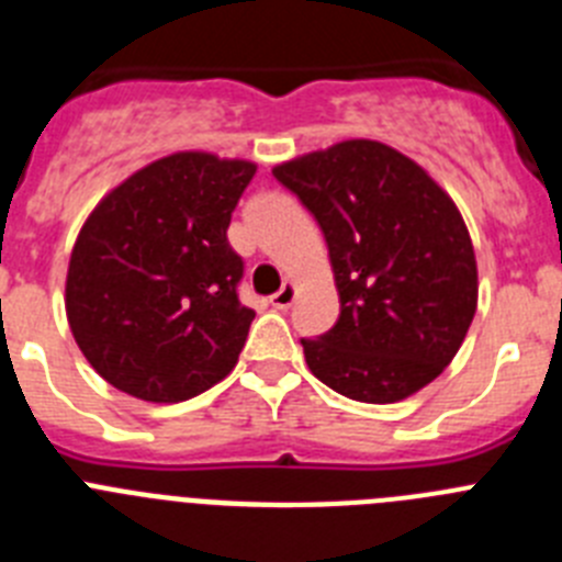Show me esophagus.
I'll list each match as a JSON object with an SVG mask.
<instances>
[{
	"instance_id": "esophagus-1",
	"label": "esophagus",
	"mask_w": 562,
	"mask_h": 562,
	"mask_svg": "<svg viewBox=\"0 0 562 562\" xmlns=\"http://www.w3.org/2000/svg\"><path fill=\"white\" fill-rule=\"evenodd\" d=\"M292 301H295V286L292 284H284L281 290L276 292V295L270 297V304L276 306V310H290Z\"/></svg>"
}]
</instances>
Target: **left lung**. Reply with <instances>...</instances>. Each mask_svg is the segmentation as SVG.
<instances>
[{"label":"left lung","instance_id":"obj_1","mask_svg":"<svg viewBox=\"0 0 562 562\" xmlns=\"http://www.w3.org/2000/svg\"><path fill=\"white\" fill-rule=\"evenodd\" d=\"M324 231L340 317L301 337L306 366L331 391L389 405L448 369L479 301L459 207L414 160L346 140L272 168Z\"/></svg>","mask_w":562,"mask_h":562}]
</instances>
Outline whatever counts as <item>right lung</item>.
<instances>
[{
  "label": "right lung",
  "instance_id": "obj_1",
  "mask_svg": "<svg viewBox=\"0 0 562 562\" xmlns=\"http://www.w3.org/2000/svg\"><path fill=\"white\" fill-rule=\"evenodd\" d=\"M256 166L205 151L162 157L92 211L67 272V321L92 369L146 402L225 380L256 312L227 227Z\"/></svg>",
  "mask_w": 562,
  "mask_h": 562
}]
</instances>
